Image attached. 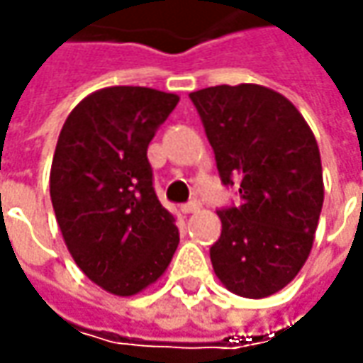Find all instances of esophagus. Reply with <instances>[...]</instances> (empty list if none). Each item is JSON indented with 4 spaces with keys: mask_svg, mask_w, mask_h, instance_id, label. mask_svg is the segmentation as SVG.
<instances>
[{
    "mask_svg": "<svg viewBox=\"0 0 363 363\" xmlns=\"http://www.w3.org/2000/svg\"><path fill=\"white\" fill-rule=\"evenodd\" d=\"M200 210V203L198 202H188L182 206V212L184 214H194V212H198Z\"/></svg>",
    "mask_w": 363,
    "mask_h": 363,
    "instance_id": "34e87169",
    "label": "esophagus"
}]
</instances>
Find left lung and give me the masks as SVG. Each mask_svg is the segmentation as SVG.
I'll return each instance as SVG.
<instances>
[{"mask_svg": "<svg viewBox=\"0 0 363 363\" xmlns=\"http://www.w3.org/2000/svg\"><path fill=\"white\" fill-rule=\"evenodd\" d=\"M202 117L224 186L240 184L242 206L220 210L210 248L220 283L262 299L279 293L313 246L323 169L313 131L297 106L260 84H220L189 94Z\"/></svg>", "mask_w": 363, "mask_h": 363, "instance_id": "1", "label": "left lung"}]
</instances>
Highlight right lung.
I'll use <instances>...</instances> for the list:
<instances>
[{
	"instance_id": "add662e5",
	"label": "right lung",
	"mask_w": 363,
	"mask_h": 363,
	"mask_svg": "<svg viewBox=\"0 0 363 363\" xmlns=\"http://www.w3.org/2000/svg\"><path fill=\"white\" fill-rule=\"evenodd\" d=\"M179 96L108 86L82 99L64 123L50 198L78 269L106 293L153 285L179 244L175 218L155 196L147 147Z\"/></svg>"
}]
</instances>
